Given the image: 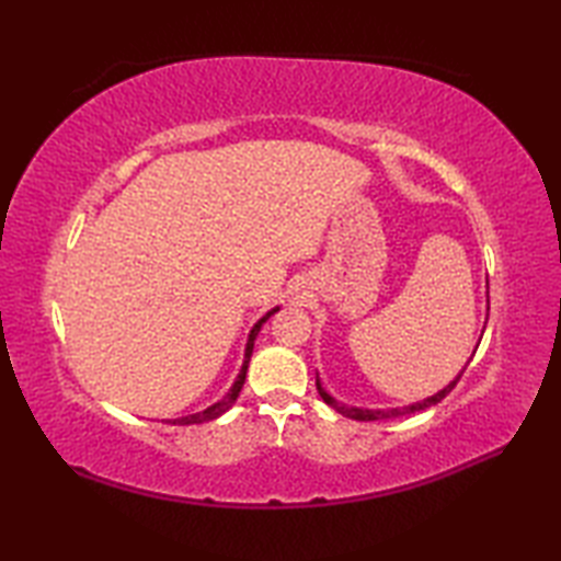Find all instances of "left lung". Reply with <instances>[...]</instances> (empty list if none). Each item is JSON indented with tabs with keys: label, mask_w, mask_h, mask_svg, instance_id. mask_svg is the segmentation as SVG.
I'll use <instances>...</instances> for the list:
<instances>
[{
	"label": "left lung",
	"mask_w": 561,
	"mask_h": 561,
	"mask_svg": "<svg viewBox=\"0 0 561 561\" xmlns=\"http://www.w3.org/2000/svg\"><path fill=\"white\" fill-rule=\"evenodd\" d=\"M470 362H472V356H470ZM468 362V364H470ZM468 368V366H465ZM465 368L462 371L458 374V378L453 380V383H448L444 390H438L436 396H432V398H426V400H422V402H414V404H408V408H396V410H362V408H344V404H340L335 398L332 396H328L325 392V388L320 386V380H316V386H318V392H320V398H323L332 410H337L340 414H344V416H350V420H359V422H378V420H396V416H404V414H414V412H420V410H426V408H432V404H436V402H440L444 400L448 392L456 388V383L460 380V376L465 374Z\"/></svg>",
	"instance_id": "1"
}]
</instances>
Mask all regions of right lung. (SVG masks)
Listing matches in <instances>:
<instances>
[{"instance_id":"right-lung-1","label":"right lung","mask_w":561,"mask_h":561,"mask_svg":"<svg viewBox=\"0 0 561 561\" xmlns=\"http://www.w3.org/2000/svg\"><path fill=\"white\" fill-rule=\"evenodd\" d=\"M277 311H279V308H272V311H270L267 316H262V318L257 320V323H255V328L250 330V335H248V344H245V359H243V366H241V374H238L236 383H233V386H231V390H229V396H226V398H224V400H219V402H214L211 408H207V410L195 412V414H187V416H178V420H169V424H178V426H185V424H202V422L217 420V416H221L226 410L231 408V404H233V402H236V398H238V392H241V388H243V383H245L248 364H250V356H253V344H255L257 332H260L262 323H265V320H267L270 316L277 313Z\"/></svg>"}]
</instances>
